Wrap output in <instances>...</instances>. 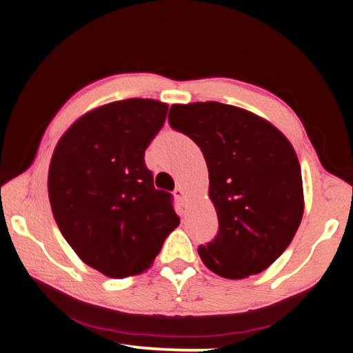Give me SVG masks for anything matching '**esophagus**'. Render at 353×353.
<instances>
[{
    "instance_id": "obj_1",
    "label": "esophagus",
    "mask_w": 353,
    "mask_h": 353,
    "mask_svg": "<svg viewBox=\"0 0 353 353\" xmlns=\"http://www.w3.org/2000/svg\"><path fill=\"white\" fill-rule=\"evenodd\" d=\"M174 196H176V199L181 201V202L187 201V194H185V191H183L182 187H177V188L174 190Z\"/></svg>"
}]
</instances>
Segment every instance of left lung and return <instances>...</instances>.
Here are the masks:
<instances>
[{"label":"left lung","mask_w":353,"mask_h":353,"mask_svg":"<svg viewBox=\"0 0 353 353\" xmlns=\"http://www.w3.org/2000/svg\"><path fill=\"white\" fill-rule=\"evenodd\" d=\"M172 129L201 148L218 235L199 246L208 270L244 279L270 268L290 246L303 214L302 172L294 148L270 121L216 101L174 104Z\"/></svg>","instance_id":"8db88e82"}]
</instances>
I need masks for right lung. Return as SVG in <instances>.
<instances>
[{
    "instance_id": "add662e5",
    "label": "right lung",
    "mask_w": 353,
    "mask_h": 353,
    "mask_svg": "<svg viewBox=\"0 0 353 353\" xmlns=\"http://www.w3.org/2000/svg\"><path fill=\"white\" fill-rule=\"evenodd\" d=\"M168 104L132 98L82 115L59 140L48 194L62 235L107 277L146 271L181 223L168 191L155 190L145 151Z\"/></svg>"
}]
</instances>
